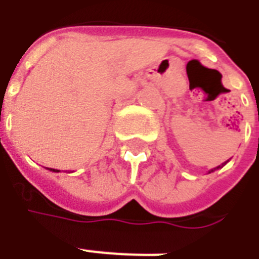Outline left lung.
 <instances>
[{
	"mask_svg": "<svg viewBox=\"0 0 259 259\" xmlns=\"http://www.w3.org/2000/svg\"><path fill=\"white\" fill-rule=\"evenodd\" d=\"M226 162H227V161H226ZM226 162H223V164H222V165H219V166H217V168H213V169H211V172H213V170H217V169H219V168H222V166L225 165Z\"/></svg>",
	"mask_w": 259,
	"mask_h": 259,
	"instance_id": "1",
	"label": "left lung"
}]
</instances>
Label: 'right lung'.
<instances>
[{
    "label": "right lung",
    "instance_id": "1",
    "mask_svg": "<svg viewBox=\"0 0 259 259\" xmlns=\"http://www.w3.org/2000/svg\"><path fill=\"white\" fill-rule=\"evenodd\" d=\"M48 169L52 170V172H60V170H59V169H52V168H48Z\"/></svg>",
    "mask_w": 259,
    "mask_h": 259
}]
</instances>
